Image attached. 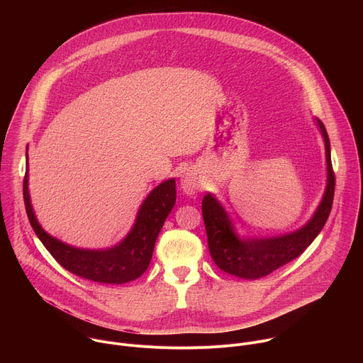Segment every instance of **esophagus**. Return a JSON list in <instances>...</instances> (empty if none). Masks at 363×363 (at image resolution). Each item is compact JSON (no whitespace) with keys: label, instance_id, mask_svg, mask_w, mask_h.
I'll return each instance as SVG.
<instances>
[{"label":"esophagus","instance_id":"obj_1","mask_svg":"<svg viewBox=\"0 0 363 363\" xmlns=\"http://www.w3.org/2000/svg\"><path fill=\"white\" fill-rule=\"evenodd\" d=\"M181 188H182V191H184L185 194L192 195V194H195V192L199 191L201 185H199L198 178H196L194 174H189V172H188V174H185V175L181 178Z\"/></svg>","mask_w":363,"mask_h":363}]
</instances>
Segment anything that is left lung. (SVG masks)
Segmentation results:
<instances>
[{
  "label": "left lung",
  "instance_id": "1",
  "mask_svg": "<svg viewBox=\"0 0 363 363\" xmlns=\"http://www.w3.org/2000/svg\"><path fill=\"white\" fill-rule=\"evenodd\" d=\"M325 139L328 184L316 213L297 231L269 238H241L213 194L202 199V217L208 238V248L214 263L225 273L255 280L270 274L298 257L325 227L333 203L335 172L330 158V142L325 125L316 119Z\"/></svg>",
  "mask_w": 363,
  "mask_h": 363
}]
</instances>
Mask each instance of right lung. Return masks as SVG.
<instances>
[{
    "instance_id": "1",
    "label": "right lung",
    "mask_w": 363,
    "mask_h": 363,
    "mask_svg": "<svg viewBox=\"0 0 363 363\" xmlns=\"http://www.w3.org/2000/svg\"><path fill=\"white\" fill-rule=\"evenodd\" d=\"M23 194L28 221L55 260L79 277L106 284H123L146 272L158 234L177 201L175 179L164 181L146 196L132 230L119 244L106 250H84L51 237L38 224L28 194V162Z\"/></svg>"
}]
</instances>
